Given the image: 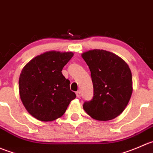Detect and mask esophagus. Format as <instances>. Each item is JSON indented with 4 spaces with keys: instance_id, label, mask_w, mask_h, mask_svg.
Wrapping results in <instances>:
<instances>
[{
    "instance_id": "34e87169",
    "label": "esophagus",
    "mask_w": 153,
    "mask_h": 153,
    "mask_svg": "<svg viewBox=\"0 0 153 153\" xmlns=\"http://www.w3.org/2000/svg\"><path fill=\"white\" fill-rule=\"evenodd\" d=\"M76 94L77 97L80 98V97H81V92H80V91H76Z\"/></svg>"
}]
</instances>
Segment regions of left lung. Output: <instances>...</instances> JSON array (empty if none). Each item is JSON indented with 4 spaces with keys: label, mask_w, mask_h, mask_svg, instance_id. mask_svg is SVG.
Wrapping results in <instances>:
<instances>
[{
    "label": "left lung",
    "mask_w": 153,
    "mask_h": 153,
    "mask_svg": "<svg viewBox=\"0 0 153 153\" xmlns=\"http://www.w3.org/2000/svg\"><path fill=\"white\" fill-rule=\"evenodd\" d=\"M82 56L94 87L93 97L83 103V108L95 120L114 119L123 112L132 93L130 68L118 56L104 50L87 51Z\"/></svg>",
    "instance_id": "1"
}]
</instances>
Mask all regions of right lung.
Masks as SVG:
<instances>
[{
    "label": "right lung",
    "instance_id": "obj_1",
    "mask_svg": "<svg viewBox=\"0 0 153 153\" xmlns=\"http://www.w3.org/2000/svg\"><path fill=\"white\" fill-rule=\"evenodd\" d=\"M72 52L49 51L27 63L19 77L21 100L29 113L42 121H52L64 114L76 94L62 71Z\"/></svg>",
    "mask_w": 153,
    "mask_h": 153
}]
</instances>
